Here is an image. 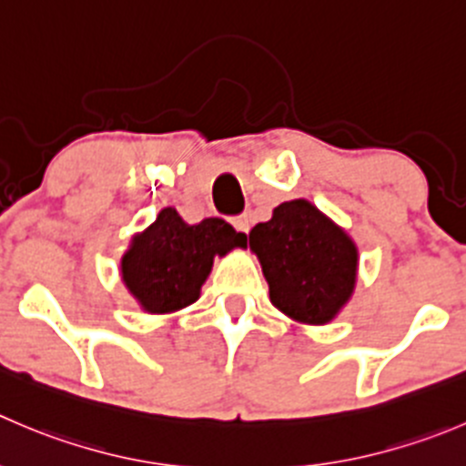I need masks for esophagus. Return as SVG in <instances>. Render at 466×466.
Here are the masks:
<instances>
[{
    "label": "esophagus",
    "instance_id": "1",
    "mask_svg": "<svg viewBox=\"0 0 466 466\" xmlns=\"http://www.w3.org/2000/svg\"><path fill=\"white\" fill-rule=\"evenodd\" d=\"M232 225H234V229H237V232L248 234V229H250V218H248V216H238V218L232 220Z\"/></svg>",
    "mask_w": 466,
    "mask_h": 466
}]
</instances>
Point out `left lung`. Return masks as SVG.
<instances>
[{"label": "left lung", "mask_w": 466, "mask_h": 466, "mask_svg": "<svg viewBox=\"0 0 466 466\" xmlns=\"http://www.w3.org/2000/svg\"><path fill=\"white\" fill-rule=\"evenodd\" d=\"M268 282L270 302L291 320L325 325L353 298L358 246L305 198L275 207L248 234Z\"/></svg>", "instance_id": "8db88e82"}]
</instances>
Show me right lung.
Returning a JSON list of instances; mask_svg holds the SVG:
<instances>
[{"mask_svg": "<svg viewBox=\"0 0 466 466\" xmlns=\"http://www.w3.org/2000/svg\"><path fill=\"white\" fill-rule=\"evenodd\" d=\"M246 248V234L220 218L188 225L166 207L143 232L134 234L120 259V275L147 314H173L200 298L216 257Z\"/></svg>", "mask_w": 466, "mask_h": 466, "instance_id": "1", "label": "right lung"}]
</instances>
